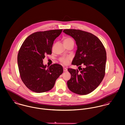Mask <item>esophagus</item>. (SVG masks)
<instances>
[{"label": "esophagus", "instance_id": "esophagus-1", "mask_svg": "<svg viewBox=\"0 0 125 125\" xmlns=\"http://www.w3.org/2000/svg\"><path fill=\"white\" fill-rule=\"evenodd\" d=\"M63 71L64 72H66L67 71V68H64V67H63Z\"/></svg>", "mask_w": 125, "mask_h": 125}]
</instances>
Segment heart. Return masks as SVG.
<instances>
[{
	"mask_svg": "<svg viewBox=\"0 0 125 125\" xmlns=\"http://www.w3.org/2000/svg\"><path fill=\"white\" fill-rule=\"evenodd\" d=\"M71 41H73L72 38H70V37H66V38H65L64 39L63 43L69 42ZM69 60H70V58L69 57H65V58H61L60 61V62L62 63H63L64 64H67L68 63Z\"/></svg>",
	"mask_w": 125,
	"mask_h": 125,
	"instance_id": "1",
	"label": "heart"
}]
</instances>
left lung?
<instances>
[{
    "label": "left lung",
    "mask_w": 125,
    "mask_h": 125,
    "mask_svg": "<svg viewBox=\"0 0 125 125\" xmlns=\"http://www.w3.org/2000/svg\"><path fill=\"white\" fill-rule=\"evenodd\" d=\"M63 32L75 41L77 48L72 64L80 67V71L68 69L71 75L68 88L74 93L88 94L99 86L104 76L105 49L100 40L90 33L75 29H65ZM82 64L85 66L83 69L79 66Z\"/></svg>",
    "instance_id": "left-lung-1"
}]
</instances>
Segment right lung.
Wrapping results in <instances>:
<instances>
[{
    "label": "right lung",
    "instance_id": "add662e5",
    "mask_svg": "<svg viewBox=\"0 0 125 125\" xmlns=\"http://www.w3.org/2000/svg\"><path fill=\"white\" fill-rule=\"evenodd\" d=\"M62 29L37 32L28 36L23 42L18 54L17 62L21 78L27 87L36 93L52 89L56 79L63 73L62 65H44L43 59L52 53L55 39Z\"/></svg>",
    "mask_w": 125,
    "mask_h": 125
}]
</instances>
